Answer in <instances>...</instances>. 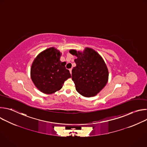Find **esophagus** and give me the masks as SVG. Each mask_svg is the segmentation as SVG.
Listing matches in <instances>:
<instances>
[{"label": "esophagus", "mask_w": 147, "mask_h": 147, "mask_svg": "<svg viewBox=\"0 0 147 147\" xmlns=\"http://www.w3.org/2000/svg\"><path fill=\"white\" fill-rule=\"evenodd\" d=\"M69 71H70V74H71V71H72V69H69Z\"/></svg>", "instance_id": "34e87169"}]
</instances>
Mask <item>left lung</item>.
Returning <instances> with one entry per match:
<instances>
[{
    "mask_svg": "<svg viewBox=\"0 0 147 147\" xmlns=\"http://www.w3.org/2000/svg\"><path fill=\"white\" fill-rule=\"evenodd\" d=\"M76 55V66L72 70V80L77 91L86 97L96 95L106 86L108 70L100 56L91 48H87L82 52L70 50Z\"/></svg>",
    "mask_w": 147,
    "mask_h": 147,
    "instance_id": "obj_1",
    "label": "left lung"
}]
</instances>
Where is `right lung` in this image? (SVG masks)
Listing matches in <instances>:
<instances>
[{
    "label": "right lung",
    "instance_id": "right-lung-1",
    "mask_svg": "<svg viewBox=\"0 0 147 147\" xmlns=\"http://www.w3.org/2000/svg\"><path fill=\"white\" fill-rule=\"evenodd\" d=\"M60 53L54 48L39 53L34 60L31 69V77L35 86L43 93L51 94L60 90L64 82L71 74L60 60Z\"/></svg>",
    "mask_w": 147,
    "mask_h": 147
}]
</instances>
